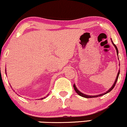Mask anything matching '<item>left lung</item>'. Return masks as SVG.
Masks as SVG:
<instances>
[{"mask_svg":"<svg viewBox=\"0 0 127 127\" xmlns=\"http://www.w3.org/2000/svg\"><path fill=\"white\" fill-rule=\"evenodd\" d=\"M112 44L114 45V47L115 48H116V51H117V55H118V53H119V52H118V49H117V47H116V45L114 44V43H113V42H112ZM119 74H120V71H119V72H118V73H117V77H116V80H115V82H114V84H113V85H112V87H111V88H110L109 90H107V92H106V93H102V94H100V95H94V96H90V95H85V94H84V93H82V92H80V91L79 90L77 89V87H75V84H74V85H73V87H74V90H75V92H76L77 93L78 95H80V96H82V97H84V98H95V97H98V96H103V95H105V94H106V93H109V92H111V90H112V89H113L114 88V87H115V85H116V82H117V80H118V77H119Z\"/></svg>","mask_w":127,"mask_h":127,"instance_id":"obj_1","label":"left lung"}]
</instances>
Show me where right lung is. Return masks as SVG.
<instances>
[{"mask_svg":"<svg viewBox=\"0 0 127 127\" xmlns=\"http://www.w3.org/2000/svg\"><path fill=\"white\" fill-rule=\"evenodd\" d=\"M45 98V97H44V98ZM42 99H43V98H42Z\"/></svg>","mask_w":127,"mask_h":127,"instance_id":"right-lung-1","label":"right lung"}]
</instances>
